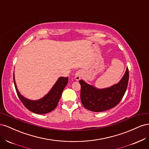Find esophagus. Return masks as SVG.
Masks as SVG:
<instances>
[{"mask_svg":"<svg viewBox=\"0 0 149 149\" xmlns=\"http://www.w3.org/2000/svg\"><path fill=\"white\" fill-rule=\"evenodd\" d=\"M82 74H83V72L81 70L76 71L75 73V76H74V79L76 81H79L81 79V77Z\"/></svg>","mask_w":149,"mask_h":149,"instance_id":"34e87169","label":"esophagus"}]
</instances>
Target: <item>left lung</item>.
Returning <instances> with one entry per match:
<instances>
[{
    "mask_svg": "<svg viewBox=\"0 0 149 149\" xmlns=\"http://www.w3.org/2000/svg\"><path fill=\"white\" fill-rule=\"evenodd\" d=\"M129 70L127 68L119 81L110 87L97 88L79 80L81 101L87 109L93 112H102L114 107L119 103L127 88Z\"/></svg>",
    "mask_w": 149,
    "mask_h": 149,
    "instance_id": "obj_1",
    "label": "left lung"
}]
</instances>
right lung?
Instances as JSON below:
<instances>
[{"label":"right lung","instance_id":"right-lung-1","mask_svg":"<svg viewBox=\"0 0 149 149\" xmlns=\"http://www.w3.org/2000/svg\"><path fill=\"white\" fill-rule=\"evenodd\" d=\"M13 81H14L17 95L26 109L35 114H44L48 113L55 109L60 100L63 91L68 83V78L60 77L46 95L37 100H29L20 94L17 87L14 71H13Z\"/></svg>","mask_w":149,"mask_h":149}]
</instances>
